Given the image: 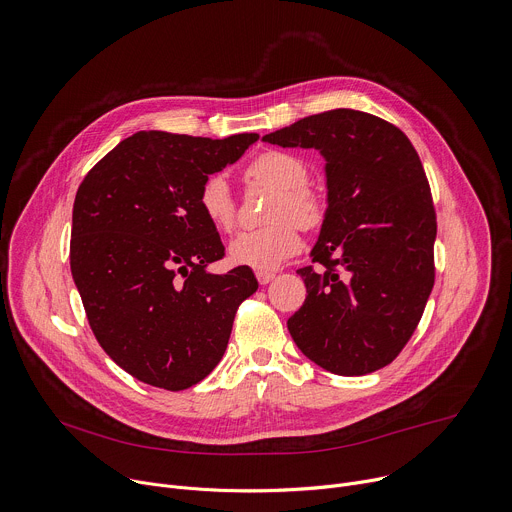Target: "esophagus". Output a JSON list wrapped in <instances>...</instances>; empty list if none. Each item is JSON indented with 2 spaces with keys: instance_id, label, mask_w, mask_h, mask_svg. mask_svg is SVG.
<instances>
[{
  "instance_id": "1",
  "label": "esophagus",
  "mask_w": 512,
  "mask_h": 512,
  "mask_svg": "<svg viewBox=\"0 0 512 512\" xmlns=\"http://www.w3.org/2000/svg\"><path fill=\"white\" fill-rule=\"evenodd\" d=\"M273 277H275V273H271V271H257V281L261 285H267Z\"/></svg>"
}]
</instances>
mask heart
<instances>
[{
	"mask_svg": "<svg viewBox=\"0 0 512 512\" xmlns=\"http://www.w3.org/2000/svg\"><path fill=\"white\" fill-rule=\"evenodd\" d=\"M247 186L275 190L267 208V227L241 233L229 245L235 265L255 271H275L302 249V229L314 231L324 223L326 206L322 196L308 186V164L291 152L267 150L245 168ZM198 208L218 233H231L237 225V200L221 174L204 178L198 188Z\"/></svg>",
	"mask_w": 512,
	"mask_h": 512,
	"instance_id": "1",
	"label": "heart"
}]
</instances>
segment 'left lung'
Returning a JSON list of instances; mask_svg holds the SVG:
<instances>
[{"label": "left lung", "instance_id": "1", "mask_svg": "<svg viewBox=\"0 0 512 512\" xmlns=\"http://www.w3.org/2000/svg\"><path fill=\"white\" fill-rule=\"evenodd\" d=\"M326 158L328 210L298 269L304 306L287 320L322 369L358 377L393 362L413 336L435 281V206L421 160L393 123L354 109L304 117L263 137Z\"/></svg>", "mask_w": 512, "mask_h": 512}]
</instances>
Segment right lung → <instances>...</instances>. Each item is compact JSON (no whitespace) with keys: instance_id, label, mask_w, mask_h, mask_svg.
Wrapping results in <instances>:
<instances>
[{"instance_id":"obj_1","label":"right lung","mask_w":512,"mask_h":512,"mask_svg":"<svg viewBox=\"0 0 512 512\" xmlns=\"http://www.w3.org/2000/svg\"><path fill=\"white\" fill-rule=\"evenodd\" d=\"M257 137L139 131L79 186L72 279L97 342L141 383L182 391L210 375L239 306L259 287L249 267L206 273L225 245L198 208L204 178L237 162Z\"/></svg>"}]
</instances>
